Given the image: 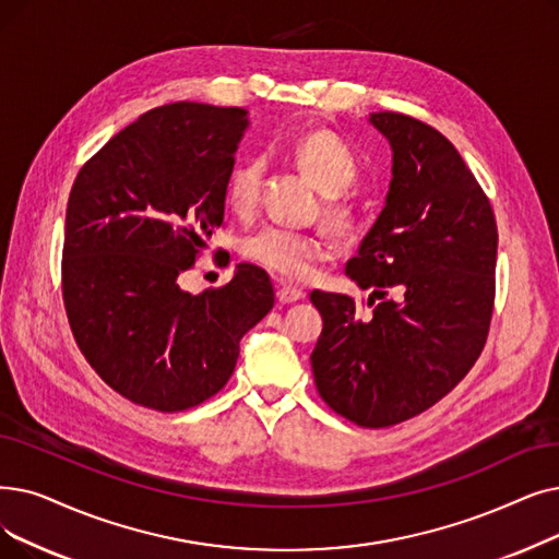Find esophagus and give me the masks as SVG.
I'll use <instances>...</instances> for the list:
<instances>
[{"label": "esophagus", "mask_w": 559, "mask_h": 559, "mask_svg": "<svg viewBox=\"0 0 559 559\" xmlns=\"http://www.w3.org/2000/svg\"><path fill=\"white\" fill-rule=\"evenodd\" d=\"M276 299L281 304H295V301L304 299V289L301 287H293V285H278Z\"/></svg>", "instance_id": "1"}]
</instances>
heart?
<instances>
[{"mask_svg": "<svg viewBox=\"0 0 559 559\" xmlns=\"http://www.w3.org/2000/svg\"><path fill=\"white\" fill-rule=\"evenodd\" d=\"M293 155L301 166V171L324 193L343 191L356 178V157L352 148L329 130H312L301 134L293 145ZM260 159L249 157L237 162L226 180L228 205L239 214L253 212L260 197ZM324 216L333 228L352 230L356 222V210L349 203L331 197L324 203ZM241 253L278 278L304 281L312 274L314 264L326 255V241L318 233L270 224L241 241Z\"/></svg>", "mask_w": 559, "mask_h": 559, "instance_id": "heart-1", "label": "heart"}]
</instances>
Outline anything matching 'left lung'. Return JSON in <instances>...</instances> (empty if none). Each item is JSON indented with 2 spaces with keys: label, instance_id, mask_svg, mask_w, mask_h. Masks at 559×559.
<instances>
[{
  "label": "left lung",
  "instance_id": "8db88e82",
  "mask_svg": "<svg viewBox=\"0 0 559 559\" xmlns=\"http://www.w3.org/2000/svg\"><path fill=\"white\" fill-rule=\"evenodd\" d=\"M370 120L393 145V180L345 274L374 289L371 310L312 289L324 329L310 362L337 416L379 429L420 416L475 366L496 301L498 226L489 197L439 130L397 111Z\"/></svg>",
  "mask_w": 559,
  "mask_h": 559
}]
</instances>
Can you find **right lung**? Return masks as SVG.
I'll return each mask as SVG.
<instances>
[{"label":"right lung","mask_w":559,"mask_h":559,"mask_svg":"<svg viewBox=\"0 0 559 559\" xmlns=\"http://www.w3.org/2000/svg\"><path fill=\"white\" fill-rule=\"evenodd\" d=\"M247 109L171 103L111 136L75 178L61 293L91 368L118 395L178 414L228 383L239 340L274 308L264 270L189 295L182 274L224 226L226 180Z\"/></svg>","instance_id":"obj_1"}]
</instances>
